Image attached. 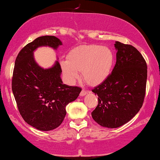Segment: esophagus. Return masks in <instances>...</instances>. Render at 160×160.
I'll use <instances>...</instances> for the list:
<instances>
[{"label":"esophagus","mask_w":160,"mask_h":160,"mask_svg":"<svg viewBox=\"0 0 160 160\" xmlns=\"http://www.w3.org/2000/svg\"><path fill=\"white\" fill-rule=\"evenodd\" d=\"M87 93H88V92L86 91V90H82L81 92H80V95L82 96V97H83V96H85Z\"/></svg>","instance_id":"obj_1"}]
</instances>
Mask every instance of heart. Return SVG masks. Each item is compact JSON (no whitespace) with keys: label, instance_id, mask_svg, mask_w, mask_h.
<instances>
[{"label":"heart","instance_id":"heart-1","mask_svg":"<svg viewBox=\"0 0 160 160\" xmlns=\"http://www.w3.org/2000/svg\"><path fill=\"white\" fill-rule=\"evenodd\" d=\"M114 54L106 46L82 45L72 50L67 61H61L62 72L70 82L79 78L78 72H82V78L88 84L99 85L105 81L111 73Z\"/></svg>","mask_w":160,"mask_h":160}]
</instances>
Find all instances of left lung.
Masks as SVG:
<instances>
[{"label": "left lung", "instance_id": "1", "mask_svg": "<svg viewBox=\"0 0 160 160\" xmlns=\"http://www.w3.org/2000/svg\"><path fill=\"white\" fill-rule=\"evenodd\" d=\"M116 63L108 78L92 89L98 104L92 112L98 124L117 128L130 121L143 104L147 64L140 52L130 45L115 42Z\"/></svg>", "mask_w": 160, "mask_h": 160}]
</instances>
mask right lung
Returning a JSON list of instances; mask_svg holds the SVG:
<instances>
[{
	"label": "right lung",
	"mask_w": 160,
	"mask_h": 160,
	"mask_svg": "<svg viewBox=\"0 0 160 160\" xmlns=\"http://www.w3.org/2000/svg\"><path fill=\"white\" fill-rule=\"evenodd\" d=\"M62 45L56 36H40L23 48L15 59L12 90L19 112L28 124L42 131L58 128L66 115L65 107L81 92L78 86L63 84L58 60L45 69L34 59L38 48L57 50Z\"/></svg>",
	"instance_id": "right-lung-1"
}]
</instances>
